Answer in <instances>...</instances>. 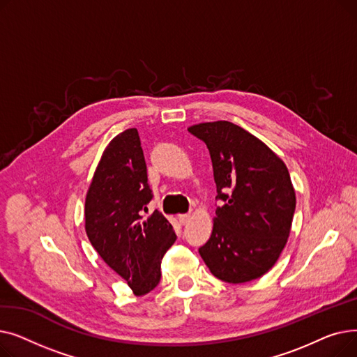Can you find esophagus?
Returning a JSON list of instances; mask_svg holds the SVG:
<instances>
[{
    "label": "esophagus",
    "instance_id": "esophagus-1",
    "mask_svg": "<svg viewBox=\"0 0 357 357\" xmlns=\"http://www.w3.org/2000/svg\"><path fill=\"white\" fill-rule=\"evenodd\" d=\"M179 221L182 222V224H186V222H188L190 220H191V214H179Z\"/></svg>",
    "mask_w": 357,
    "mask_h": 357
}]
</instances>
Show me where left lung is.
Listing matches in <instances>:
<instances>
[{
  "instance_id": "left-lung-1",
  "label": "left lung",
  "mask_w": 357,
  "mask_h": 357,
  "mask_svg": "<svg viewBox=\"0 0 357 357\" xmlns=\"http://www.w3.org/2000/svg\"><path fill=\"white\" fill-rule=\"evenodd\" d=\"M210 150L217 197L210 240L199 255L229 284L265 275L284 250L295 213V191L285 163L249 131L230 121L188 128Z\"/></svg>"
}]
</instances>
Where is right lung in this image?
Returning a JSON list of instances; mask_svg holds the SVG:
<instances>
[{"instance_id": "1", "label": "right lung", "mask_w": 357, "mask_h": 357, "mask_svg": "<svg viewBox=\"0 0 357 357\" xmlns=\"http://www.w3.org/2000/svg\"><path fill=\"white\" fill-rule=\"evenodd\" d=\"M153 194L136 128L117 135L104 150L85 199V230L105 264L127 280L135 295L155 289L163 255L176 234L158 210L143 211Z\"/></svg>"}]
</instances>
